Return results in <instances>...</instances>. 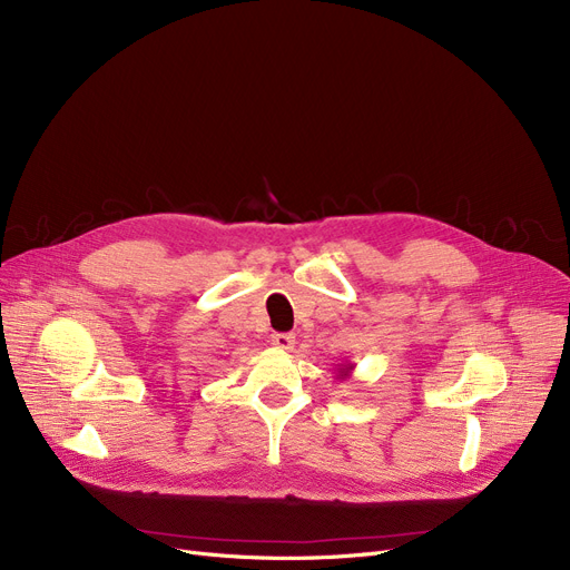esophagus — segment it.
Returning a JSON list of instances; mask_svg holds the SVG:
<instances>
[{
    "instance_id": "esophagus-1",
    "label": "esophagus",
    "mask_w": 570,
    "mask_h": 570,
    "mask_svg": "<svg viewBox=\"0 0 570 570\" xmlns=\"http://www.w3.org/2000/svg\"><path fill=\"white\" fill-rule=\"evenodd\" d=\"M269 344H273L279 351H291L293 344H295V335H291V333H275L273 337H269Z\"/></svg>"
}]
</instances>
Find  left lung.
I'll return each mask as SVG.
<instances>
[{
	"instance_id": "8db88e82",
	"label": "left lung",
	"mask_w": 570,
	"mask_h": 570,
	"mask_svg": "<svg viewBox=\"0 0 570 570\" xmlns=\"http://www.w3.org/2000/svg\"><path fill=\"white\" fill-rule=\"evenodd\" d=\"M351 372H353V365H351V363H342V365H337V379L346 381V379L351 376Z\"/></svg>"
}]
</instances>
